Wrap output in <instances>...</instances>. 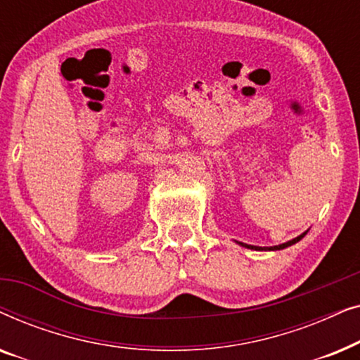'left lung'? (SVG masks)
<instances>
[{"label": "left lung", "mask_w": 360, "mask_h": 360, "mask_svg": "<svg viewBox=\"0 0 360 360\" xmlns=\"http://www.w3.org/2000/svg\"><path fill=\"white\" fill-rule=\"evenodd\" d=\"M304 234L307 233H303V234H300L298 238H295V239H292V240H288V243H283V244H278V245H274V248H269V249H262V248H259V245H249V244H244V243H238V244H240L243 245V248H248V249H254V250H280V249H285V248H288V245H293V244H297L300 239L302 238H304Z\"/></svg>", "instance_id": "obj_1"}]
</instances>
